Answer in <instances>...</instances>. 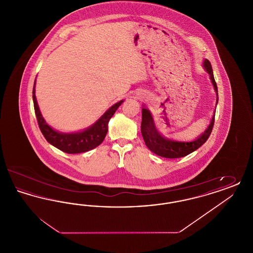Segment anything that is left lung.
Instances as JSON below:
<instances>
[{"instance_id":"obj_1","label":"left lung","mask_w":253,"mask_h":253,"mask_svg":"<svg viewBox=\"0 0 253 253\" xmlns=\"http://www.w3.org/2000/svg\"><path fill=\"white\" fill-rule=\"evenodd\" d=\"M204 66L207 72L210 74L211 80L218 95L217 84L213 77L212 67L211 62L208 60H205ZM217 101H218V98H217ZM214 118L215 116L212 117L211 124L208 127V129L205 131L204 133L200 137H198L196 140L192 142H176V141H171L164 138L159 132H157L150 112L147 109L143 108L142 109V121H141V133L144 138L145 144L154 154H156L159 157H166V158H179V157H186L190 155L208 140L214 125Z\"/></svg>"}]
</instances>
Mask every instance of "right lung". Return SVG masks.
<instances>
[{
    "label": "right lung",
    "mask_w": 253,
    "mask_h": 253,
    "mask_svg": "<svg viewBox=\"0 0 253 253\" xmlns=\"http://www.w3.org/2000/svg\"><path fill=\"white\" fill-rule=\"evenodd\" d=\"M33 102L40 130L49 143L66 154H81L101 144L108 132L109 121L123 100L113 105L92 127L84 132L76 133H60L54 131L47 125L39 110L35 96V86L33 87Z\"/></svg>",
    "instance_id": "1"
}]
</instances>
